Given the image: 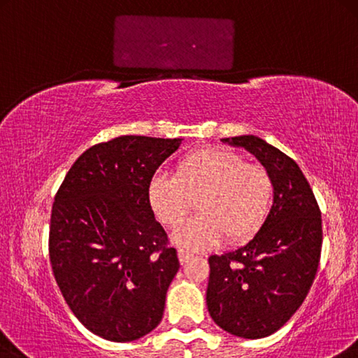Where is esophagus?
<instances>
[{
	"instance_id": "1",
	"label": "esophagus",
	"mask_w": 358,
	"mask_h": 358,
	"mask_svg": "<svg viewBox=\"0 0 358 358\" xmlns=\"http://www.w3.org/2000/svg\"><path fill=\"white\" fill-rule=\"evenodd\" d=\"M192 257H194V255H192V253L188 252V250H183V248H180V250H178V259H180L181 264L188 263V261H189Z\"/></svg>"
}]
</instances>
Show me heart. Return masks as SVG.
<instances>
[{
    "mask_svg": "<svg viewBox=\"0 0 358 358\" xmlns=\"http://www.w3.org/2000/svg\"><path fill=\"white\" fill-rule=\"evenodd\" d=\"M274 181L268 169L223 148H202L180 159L175 175L156 172L148 201L162 224L177 228L194 207L202 213L175 232L180 245L203 250L224 239L243 243L268 218Z\"/></svg>",
    "mask_w": 358,
    "mask_h": 358,
    "instance_id": "heart-1",
    "label": "heart"
}]
</instances>
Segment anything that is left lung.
<instances>
[{"mask_svg":"<svg viewBox=\"0 0 358 358\" xmlns=\"http://www.w3.org/2000/svg\"><path fill=\"white\" fill-rule=\"evenodd\" d=\"M241 146L268 169L274 202L252 241L208 258L207 308L234 336L275 333L299 309L315 279L322 252V213L308 180L285 152L255 135L221 138Z\"/></svg>","mask_w":358,"mask_h":358,"instance_id":"8db88e82","label":"left lung"}]
</instances>
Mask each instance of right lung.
<instances>
[{
    "label": "right lung",
    "mask_w": 358,
    "mask_h": 358,
    "mask_svg": "<svg viewBox=\"0 0 358 358\" xmlns=\"http://www.w3.org/2000/svg\"><path fill=\"white\" fill-rule=\"evenodd\" d=\"M183 138L122 135L76 159L57 191L49 258L76 319L108 341H135L162 320L178 272L148 185Z\"/></svg>",
    "instance_id": "obj_1"
}]
</instances>
